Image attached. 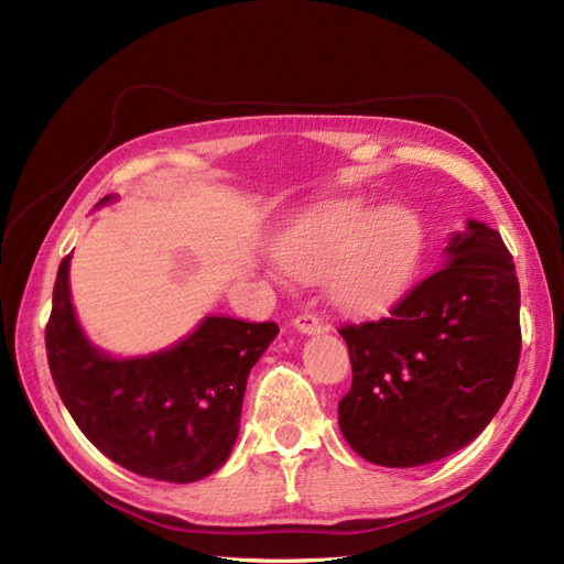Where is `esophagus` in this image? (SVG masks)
Listing matches in <instances>:
<instances>
[{
  "mask_svg": "<svg viewBox=\"0 0 564 564\" xmlns=\"http://www.w3.org/2000/svg\"><path fill=\"white\" fill-rule=\"evenodd\" d=\"M294 327L301 332V334H319L324 332V322L315 315V313H301L296 319H294Z\"/></svg>",
  "mask_w": 564,
  "mask_h": 564,
  "instance_id": "1",
  "label": "esophagus"
}]
</instances>
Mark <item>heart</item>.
<instances>
[{
    "label": "heart",
    "instance_id": "heart-1",
    "mask_svg": "<svg viewBox=\"0 0 564 564\" xmlns=\"http://www.w3.org/2000/svg\"><path fill=\"white\" fill-rule=\"evenodd\" d=\"M421 245L419 218L402 207L373 214L365 199H334L303 216L280 245L289 275L317 280L329 272V296L350 313L388 303L406 284Z\"/></svg>",
    "mask_w": 564,
    "mask_h": 564
}]
</instances>
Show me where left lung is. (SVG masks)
<instances>
[{
	"instance_id": "obj_1",
	"label": "left lung",
	"mask_w": 564,
	"mask_h": 564,
	"mask_svg": "<svg viewBox=\"0 0 564 564\" xmlns=\"http://www.w3.org/2000/svg\"><path fill=\"white\" fill-rule=\"evenodd\" d=\"M442 259L388 317L338 329L352 365L338 425L377 466H425L470 445L516 379L520 284L501 235L468 220Z\"/></svg>"
}]
</instances>
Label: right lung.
<instances>
[{
    "label": "right lung",
    "instance_id": "1",
    "mask_svg": "<svg viewBox=\"0 0 564 564\" xmlns=\"http://www.w3.org/2000/svg\"><path fill=\"white\" fill-rule=\"evenodd\" d=\"M67 270L70 256L58 265L46 357L79 431L115 464L152 480L185 485L218 470L240 433L249 371L278 324L209 315L172 348L115 360L84 336Z\"/></svg>",
    "mask_w": 564,
    "mask_h": 564
}]
</instances>
